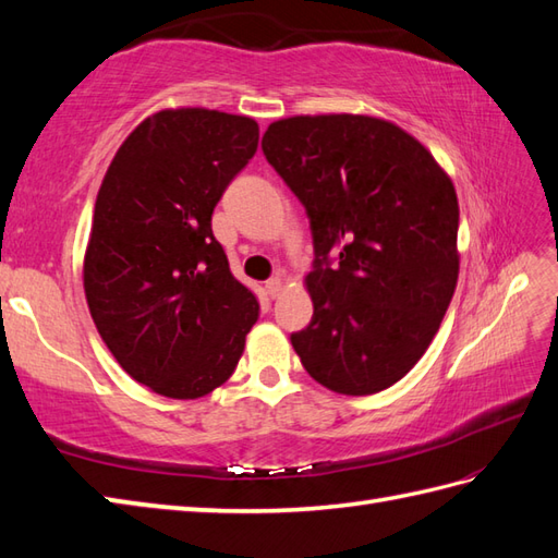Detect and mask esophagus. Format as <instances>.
<instances>
[{
  "mask_svg": "<svg viewBox=\"0 0 558 558\" xmlns=\"http://www.w3.org/2000/svg\"><path fill=\"white\" fill-rule=\"evenodd\" d=\"M282 288H286V282H282V278H270V280L266 282L268 298H278V294L282 292Z\"/></svg>",
  "mask_w": 558,
  "mask_h": 558,
  "instance_id": "34e87169",
  "label": "esophagus"
}]
</instances>
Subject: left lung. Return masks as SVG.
<instances>
[{"label":"left lung","mask_w":558,"mask_h":558,"mask_svg":"<svg viewBox=\"0 0 558 558\" xmlns=\"http://www.w3.org/2000/svg\"><path fill=\"white\" fill-rule=\"evenodd\" d=\"M260 148L314 236L304 278L314 316L290 336L294 352L336 393L393 386L429 348L458 286L453 182L405 129L369 114L288 117Z\"/></svg>","instance_id":"left-lung-1"}]
</instances>
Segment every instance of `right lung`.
Wrapping results in <instances>:
<instances>
[{"mask_svg": "<svg viewBox=\"0 0 558 558\" xmlns=\"http://www.w3.org/2000/svg\"><path fill=\"white\" fill-rule=\"evenodd\" d=\"M258 146L252 117H146L114 153L93 210L83 290L105 345L153 393L194 400L232 376L258 318L210 216Z\"/></svg>", "mask_w": 558, "mask_h": 558, "instance_id": "right-lung-1", "label": "right lung"}]
</instances>
